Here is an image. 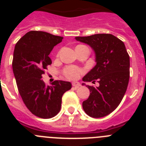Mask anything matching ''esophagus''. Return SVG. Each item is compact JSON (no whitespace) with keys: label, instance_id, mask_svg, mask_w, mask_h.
I'll return each mask as SVG.
<instances>
[{"label":"esophagus","instance_id":"obj_1","mask_svg":"<svg viewBox=\"0 0 146 146\" xmlns=\"http://www.w3.org/2000/svg\"><path fill=\"white\" fill-rule=\"evenodd\" d=\"M72 84V86H74V87L76 88H79L80 86V82H73Z\"/></svg>","mask_w":146,"mask_h":146}]
</instances>
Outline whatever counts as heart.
<instances>
[{"mask_svg":"<svg viewBox=\"0 0 146 146\" xmlns=\"http://www.w3.org/2000/svg\"><path fill=\"white\" fill-rule=\"evenodd\" d=\"M82 73V69L74 66H69L66 67L64 70V75L70 80H76L79 78Z\"/></svg>","mask_w":146,"mask_h":146,"instance_id":"b5f03b06","label":"heart"}]
</instances>
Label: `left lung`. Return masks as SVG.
Wrapping results in <instances>:
<instances>
[{
  "label": "left lung",
  "instance_id": "left-lung-1",
  "mask_svg": "<svg viewBox=\"0 0 146 146\" xmlns=\"http://www.w3.org/2000/svg\"><path fill=\"white\" fill-rule=\"evenodd\" d=\"M75 39L89 45L95 53L96 66L82 78L99 86H86L90 96L82 102L89 116L102 118L116 109L124 96L129 80V56L123 42L112 34L99 33ZM82 85H86L82 83Z\"/></svg>",
  "mask_w": 146,
  "mask_h": 146
}]
</instances>
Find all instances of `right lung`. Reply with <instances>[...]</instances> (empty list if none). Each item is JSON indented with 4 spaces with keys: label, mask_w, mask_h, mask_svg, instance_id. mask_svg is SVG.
<instances>
[{
    "label": "right lung",
    "mask_w": 146,
    "mask_h": 146,
    "mask_svg": "<svg viewBox=\"0 0 146 146\" xmlns=\"http://www.w3.org/2000/svg\"><path fill=\"white\" fill-rule=\"evenodd\" d=\"M63 37L44 31L25 33L16 44L12 68L23 102L33 115L42 118L54 117L60 111L62 96L70 90V82L55 80L46 86L42 74L52 64L49 57Z\"/></svg>",
    "instance_id": "obj_1"
}]
</instances>
